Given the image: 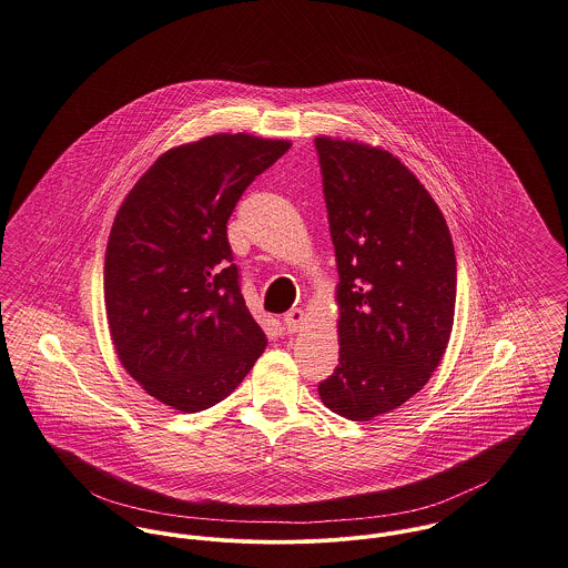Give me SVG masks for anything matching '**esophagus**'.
Returning a JSON list of instances; mask_svg holds the SVG:
<instances>
[{"label":"esophagus","instance_id":"esophagus-1","mask_svg":"<svg viewBox=\"0 0 568 568\" xmlns=\"http://www.w3.org/2000/svg\"><path fill=\"white\" fill-rule=\"evenodd\" d=\"M303 322H305V311H303V308H292V311L285 315V320H283L287 333H298V328L303 326Z\"/></svg>","mask_w":568,"mask_h":568}]
</instances>
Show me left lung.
I'll use <instances>...</instances> for the list:
<instances>
[{
  "label": "left lung",
  "instance_id": "8db88e82",
  "mask_svg": "<svg viewBox=\"0 0 568 568\" xmlns=\"http://www.w3.org/2000/svg\"><path fill=\"white\" fill-rule=\"evenodd\" d=\"M339 283V365L317 392L369 422L422 392L449 344L456 255L435 199L393 153L317 135Z\"/></svg>",
  "mask_w": 568,
  "mask_h": 568
}]
</instances>
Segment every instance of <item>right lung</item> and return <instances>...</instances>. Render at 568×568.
<instances>
[{
	"label": "right lung",
	"instance_id": "add662e5",
	"mask_svg": "<svg viewBox=\"0 0 568 568\" xmlns=\"http://www.w3.org/2000/svg\"><path fill=\"white\" fill-rule=\"evenodd\" d=\"M290 146L251 133L179 144L116 212L103 267L110 337L131 378L175 410L222 402L265 349L240 292L226 222Z\"/></svg>",
	"mask_w": 568,
	"mask_h": 568
}]
</instances>
